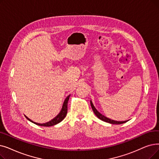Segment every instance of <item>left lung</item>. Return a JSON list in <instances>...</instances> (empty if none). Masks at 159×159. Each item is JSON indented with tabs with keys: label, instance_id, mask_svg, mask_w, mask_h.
Returning <instances> with one entry per match:
<instances>
[{
	"label": "left lung",
	"instance_id": "left-lung-1",
	"mask_svg": "<svg viewBox=\"0 0 159 159\" xmlns=\"http://www.w3.org/2000/svg\"><path fill=\"white\" fill-rule=\"evenodd\" d=\"M90 104H91V107L92 108V110L94 112V114L96 115V116L98 117V118L99 119H100L101 120L103 121H105V122H107V123H111V124H122V123H124L127 122V121H115V120H112L111 119H109L108 118H107V117H105V116L102 115L101 113H99L98 110H96V108H95V107L93 106L92 102L90 101Z\"/></svg>",
	"mask_w": 159,
	"mask_h": 159
}]
</instances>
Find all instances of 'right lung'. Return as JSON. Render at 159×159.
<instances>
[{
  "label": "right lung",
  "mask_w": 159,
  "mask_h": 159,
  "mask_svg": "<svg viewBox=\"0 0 159 159\" xmlns=\"http://www.w3.org/2000/svg\"><path fill=\"white\" fill-rule=\"evenodd\" d=\"M70 95H68L66 98V99H65V101L64 102L63 106H62V108H61V111L60 112V113L56 117H55L54 118H53L52 120H51L50 121L47 122L45 123H35V122H33L29 118H27V117H26V119L29 120L31 122L36 124V125H39V126L50 127V126H53L54 125H57V124H58V123H60V122L62 121L64 119L65 117L66 116V114H67V102H68L69 98H70Z\"/></svg>",
  "instance_id": "obj_1"
}]
</instances>
